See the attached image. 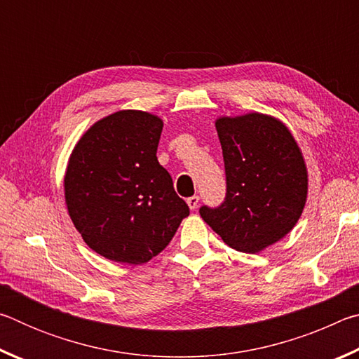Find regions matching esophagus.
Here are the masks:
<instances>
[{
  "instance_id": "obj_1",
  "label": "esophagus",
  "mask_w": 359,
  "mask_h": 359,
  "mask_svg": "<svg viewBox=\"0 0 359 359\" xmlns=\"http://www.w3.org/2000/svg\"><path fill=\"white\" fill-rule=\"evenodd\" d=\"M187 204L188 208H190L191 210H196L198 209V204H199V196H191L187 199Z\"/></svg>"
}]
</instances>
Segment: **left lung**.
Masks as SVG:
<instances>
[{
	"label": "left lung",
	"mask_w": 359,
	"mask_h": 359,
	"mask_svg": "<svg viewBox=\"0 0 359 359\" xmlns=\"http://www.w3.org/2000/svg\"><path fill=\"white\" fill-rule=\"evenodd\" d=\"M226 198L217 209L203 205V220L224 244L258 253L285 238L307 201L309 174L288 126L272 115L248 112L218 117Z\"/></svg>",
	"instance_id": "left-lung-1"
}]
</instances>
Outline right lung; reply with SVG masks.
<instances>
[{"instance_id": "right-lung-1", "label": "right lung", "mask_w": 359, "mask_h": 359, "mask_svg": "<svg viewBox=\"0 0 359 359\" xmlns=\"http://www.w3.org/2000/svg\"><path fill=\"white\" fill-rule=\"evenodd\" d=\"M161 130L155 114L118 111L95 121L69 155L68 214L85 244L115 263H147L190 214L158 163Z\"/></svg>"}]
</instances>
